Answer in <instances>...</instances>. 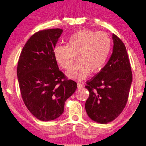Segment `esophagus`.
Returning a JSON list of instances; mask_svg holds the SVG:
<instances>
[{"instance_id":"1","label":"esophagus","mask_w":146,"mask_h":146,"mask_svg":"<svg viewBox=\"0 0 146 146\" xmlns=\"http://www.w3.org/2000/svg\"><path fill=\"white\" fill-rule=\"evenodd\" d=\"M78 89H82V88H83V87H84V85H83L82 83H78Z\"/></svg>"}]
</instances>
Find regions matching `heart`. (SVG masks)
Returning a JSON list of instances; mask_svg holds the SVG:
<instances>
[{"label": "heart", "mask_w": 146, "mask_h": 146, "mask_svg": "<svg viewBox=\"0 0 146 146\" xmlns=\"http://www.w3.org/2000/svg\"><path fill=\"white\" fill-rule=\"evenodd\" d=\"M112 41L104 32L82 30L72 34L66 46H57L54 55L57 64L64 70L72 65L77 56L78 62L67 72L69 78L84 80L90 74L99 72L109 56Z\"/></svg>", "instance_id": "1"}]
</instances>
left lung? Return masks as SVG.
Here are the masks:
<instances>
[{"label": "left lung", "mask_w": 146, "mask_h": 146, "mask_svg": "<svg viewBox=\"0 0 146 146\" xmlns=\"http://www.w3.org/2000/svg\"><path fill=\"white\" fill-rule=\"evenodd\" d=\"M113 39V50L109 61L85 86L89 91L86 112L91 120L100 123L111 122L123 111L133 80L125 44L114 33Z\"/></svg>", "instance_id": "left-lung-1"}]
</instances>
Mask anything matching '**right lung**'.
<instances>
[{
  "label": "right lung",
  "mask_w": 146,
  "mask_h": 146,
  "mask_svg": "<svg viewBox=\"0 0 146 146\" xmlns=\"http://www.w3.org/2000/svg\"><path fill=\"white\" fill-rule=\"evenodd\" d=\"M63 32L60 28L35 33L23 47L17 74L26 107L41 121L53 120L64 111V102L77 89L68 80L55 59L54 50Z\"/></svg>",
  "instance_id": "right-lung-1"
}]
</instances>
